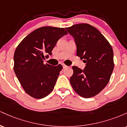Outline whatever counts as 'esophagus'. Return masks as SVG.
Segmentation results:
<instances>
[{"label": "esophagus", "instance_id": "esophagus-1", "mask_svg": "<svg viewBox=\"0 0 127 127\" xmlns=\"http://www.w3.org/2000/svg\"><path fill=\"white\" fill-rule=\"evenodd\" d=\"M62 65H63V68H66L67 67V65H65V64H62Z\"/></svg>", "mask_w": 127, "mask_h": 127}]
</instances>
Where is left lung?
<instances>
[{
    "label": "left lung",
    "mask_w": 127,
    "mask_h": 127,
    "mask_svg": "<svg viewBox=\"0 0 127 127\" xmlns=\"http://www.w3.org/2000/svg\"><path fill=\"white\" fill-rule=\"evenodd\" d=\"M65 30L74 37L77 56L86 63L83 70L72 67L71 85L81 97H94L110 80L114 68L113 49L104 36L90 24H75Z\"/></svg>",
    "instance_id": "8db88e82"
}]
</instances>
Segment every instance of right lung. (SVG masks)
Segmentation results:
<instances>
[{"instance_id": "obj_1", "label": "right lung", "mask_w": 127, "mask_h": 127, "mask_svg": "<svg viewBox=\"0 0 127 127\" xmlns=\"http://www.w3.org/2000/svg\"><path fill=\"white\" fill-rule=\"evenodd\" d=\"M67 34L63 28L40 27L26 36L16 48L14 72L26 93L33 98H44L53 90L63 67L44 64L43 60L52 55L58 40Z\"/></svg>"}]
</instances>
